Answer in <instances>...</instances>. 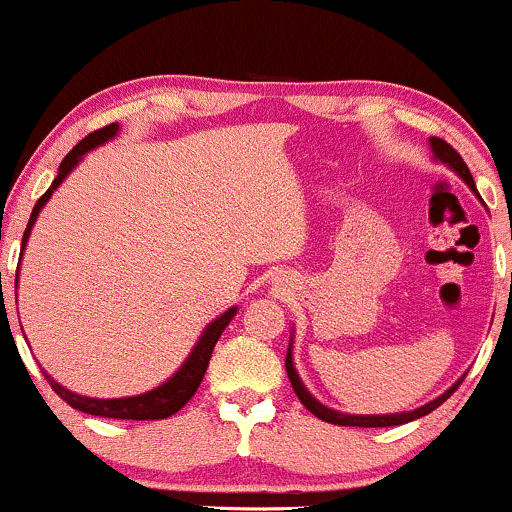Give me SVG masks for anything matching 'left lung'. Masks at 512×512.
Instances as JSON below:
<instances>
[{"mask_svg":"<svg viewBox=\"0 0 512 512\" xmlns=\"http://www.w3.org/2000/svg\"><path fill=\"white\" fill-rule=\"evenodd\" d=\"M428 144H431L433 158H436L438 163H443V166H448V168L452 170V173L460 175V178L469 185V190H472L474 195L479 197L477 185H474L472 173H469L467 163L462 161V156L457 154V151L452 149V146H450L448 142H443V139H438V137L428 139ZM286 373H289V380H291V385H293V392H296L298 399H301V402H303V407L308 409L310 414H315L317 419L327 421V424H337V426H361V428L399 426V424H409V421H414V419H421V416L431 414L433 409H438L440 404H443L445 399H448V397L452 395V392H455L457 387H460V383H462V378H460L455 385L448 387V390H445L443 395L436 397V399H431V402L421 404V407H416V409H411V411H399V414H342V411H334V409H330V407H325V404H322V402H317V399L308 392V387L303 385L301 375H298L296 366H293V337H291V342H289V351H286Z\"/></svg>","mask_w":512,"mask_h":512,"instance_id":"1","label":"left lung"}]
</instances>
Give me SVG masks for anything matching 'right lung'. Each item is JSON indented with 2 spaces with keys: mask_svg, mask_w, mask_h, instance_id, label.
Listing matches in <instances>:
<instances>
[{
  "mask_svg": "<svg viewBox=\"0 0 512 512\" xmlns=\"http://www.w3.org/2000/svg\"><path fill=\"white\" fill-rule=\"evenodd\" d=\"M117 132H120V125L113 122V125H108V127L98 129V132L88 134L86 139H81V142L76 144L67 156H64L60 168H57V178L52 180L48 192H45V195L40 197L38 202H35V207L31 211V219H28L26 233H23V240H21V257H23V250H26L28 236H31V231H33V223L38 221V214L43 211L45 204L50 202L52 192H55L57 187H60L64 182V178H67V175L72 173L76 166H79L81 158H84L88 151H93L96 146L110 142V139L117 137ZM236 313H238V308L233 305V308H228L226 313H221L219 317H216V320H211L209 325L204 327L202 337L197 339V344L192 346L190 356L182 361V366L175 370L173 375H170L166 383L154 387V390L144 392V395L98 399V397L76 395V392L67 390V387L57 383V380H52L50 375H48V380H50L52 390H55L57 395H60L64 402L69 404V407L84 411V414L105 416V419H132V421L168 419V416H173L175 411H180L182 407H185V404L192 399V395L197 392V387H199V383H202L204 373H207L211 351H214V346H216V342H219L221 332L226 330L228 322L236 317Z\"/></svg>",
  "mask_w": 512,
  "mask_h": 512,
  "instance_id": "add662e5",
  "label": "right lung"
}]
</instances>
